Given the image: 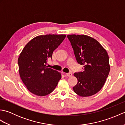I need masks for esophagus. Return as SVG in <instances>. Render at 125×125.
<instances>
[{"mask_svg": "<svg viewBox=\"0 0 125 125\" xmlns=\"http://www.w3.org/2000/svg\"><path fill=\"white\" fill-rule=\"evenodd\" d=\"M66 75H67L68 77H71L73 75V73H65Z\"/></svg>", "mask_w": 125, "mask_h": 125, "instance_id": "obj_1", "label": "esophagus"}]
</instances>
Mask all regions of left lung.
I'll return each instance as SVG.
<instances>
[{"mask_svg":"<svg viewBox=\"0 0 125 125\" xmlns=\"http://www.w3.org/2000/svg\"><path fill=\"white\" fill-rule=\"evenodd\" d=\"M77 62L84 65L83 72L73 75L78 82L73 87L77 94L89 97L102 89L110 70L107 52L96 40L86 35H68Z\"/></svg>","mask_w":125,"mask_h":125,"instance_id":"8db88e82","label":"left lung"}]
</instances>
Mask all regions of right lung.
Here are the masks:
<instances>
[{
    "label": "right lung",
    "mask_w": 125,
    "mask_h": 125,
    "mask_svg": "<svg viewBox=\"0 0 125 125\" xmlns=\"http://www.w3.org/2000/svg\"><path fill=\"white\" fill-rule=\"evenodd\" d=\"M66 37L65 34L40 35L31 39L18 58L20 78L28 91L39 96L52 92L61 78L60 73L48 68L47 60Z\"/></svg>",
    "instance_id": "right-lung-1"
}]
</instances>
